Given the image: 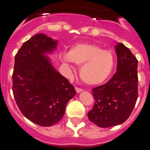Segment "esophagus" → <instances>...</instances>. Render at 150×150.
I'll return each instance as SVG.
<instances>
[{
    "mask_svg": "<svg viewBox=\"0 0 150 150\" xmlns=\"http://www.w3.org/2000/svg\"><path fill=\"white\" fill-rule=\"evenodd\" d=\"M75 90H76L77 93H79V92H81V91H83L82 88H78V87H75Z\"/></svg>",
    "mask_w": 150,
    "mask_h": 150,
    "instance_id": "obj_1",
    "label": "esophagus"
}]
</instances>
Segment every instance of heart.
<instances>
[{
    "instance_id": "1",
    "label": "heart",
    "mask_w": 150,
    "mask_h": 150,
    "mask_svg": "<svg viewBox=\"0 0 150 150\" xmlns=\"http://www.w3.org/2000/svg\"><path fill=\"white\" fill-rule=\"evenodd\" d=\"M62 60L67 64L73 62L77 64H82L80 76L88 85L104 82L111 75L115 67V57L111 51L89 43L75 45L69 53L62 55Z\"/></svg>"
}]
</instances>
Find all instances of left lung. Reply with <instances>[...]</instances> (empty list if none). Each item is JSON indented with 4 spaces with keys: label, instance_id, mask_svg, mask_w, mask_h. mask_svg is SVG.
<instances>
[{
    "label": "left lung",
    "instance_id": "obj_1",
    "mask_svg": "<svg viewBox=\"0 0 150 150\" xmlns=\"http://www.w3.org/2000/svg\"><path fill=\"white\" fill-rule=\"evenodd\" d=\"M117 72L106 83L91 89L94 99L88 120L100 127L122 124L131 114L138 99V60L126 46L115 47Z\"/></svg>",
    "mask_w": 150,
    "mask_h": 150
}]
</instances>
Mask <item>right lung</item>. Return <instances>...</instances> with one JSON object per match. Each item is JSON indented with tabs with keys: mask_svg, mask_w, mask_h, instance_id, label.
<instances>
[{
	"mask_svg": "<svg viewBox=\"0 0 150 150\" xmlns=\"http://www.w3.org/2000/svg\"><path fill=\"white\" fill-rule=\"evenodd\" d=\"M57 41L39 33L23 43L14 58L12 91L22 114L32 122L50 127L63 117L76 91L54 69L48 57Z\"/></svg>",
	"mask_w": 150,
	"mask_h": 150,
	"instance_id": "add662e5",
	"label": "right lung"
}]
</instances>
